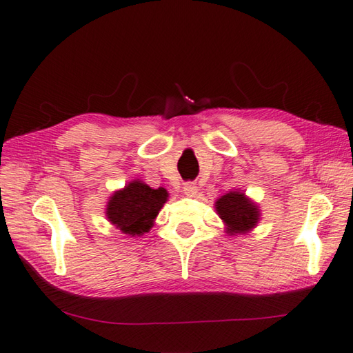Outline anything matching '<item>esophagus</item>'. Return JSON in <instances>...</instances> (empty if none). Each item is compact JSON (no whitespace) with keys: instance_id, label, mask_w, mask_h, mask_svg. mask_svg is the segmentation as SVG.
<instances>
[{"instance_id":"obj_1","label":"esophagus","mask_w":353,"mask_h":353,"mask_svg":"<svg viewBox=\"0 0 353 353\" xmlns=\"http://www.w3.org/2000/svg\"><path fill=\"white\" fill-rule=\"evenodd\" d=\"M197 191H199V186H197L196 183H192V182L185 183V186H183L185 196H188V197H194V196H196Z\"/></svg>"}]
</instances>
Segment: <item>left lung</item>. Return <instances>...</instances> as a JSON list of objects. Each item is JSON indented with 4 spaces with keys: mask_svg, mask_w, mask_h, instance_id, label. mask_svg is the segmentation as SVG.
Listing matches in <instances>:
<instances>
[{
    "mask_svg": "<svg viewBox=\"0 0 353 353\" xmlns=\"http://www.w3.org/2000/svg\"><path fill=\"white\" fill-rule=\"evenodd\" d=\"M215 211L224 223V230L229 235H245L258 226L261 209L256 201L245 196L241 190L228 191L216 199Z\"/></svg>",
    "mask_w": 353,
    "mask_h": 353,
    "instance_id": "obj_1",
    "label": "left lung"
}]
</instances>
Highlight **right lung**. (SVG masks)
Returning a JSON list of instances; mask_svg holds the SVG:
<instances>
[{
    "label": "right lung",
    "mask_w": 353,
    "mask_h": 353,
    "mask_svg": "<svg viewBox=\"0 0 353 353\" xmlns=\"http://www.w3.org/2000/svg\"><path fill=\"white\" fill-rule=\"evenodd\" d=\"M170 197L165 188L153 190L133 179L124 188L115 191L106 205V219L112 226L130 236H141L154 226V220Z\"/></svg>",
    "instance_id": "obj_1"
}]
</instances>
